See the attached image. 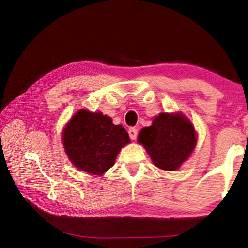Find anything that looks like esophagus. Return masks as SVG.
<instances>
[{"label":"esophagus","instance_id":"obj_1","mask_svg":"<svg viewBox=\"0 0 248 248\" xmlns=\"http://www.w3.org/2000/svg\"><path fill=\"white\" fill-rule=\"evenodd\" d=\"M128 132H129L130 139L132 140H134L136 138H138V129H135V128H130V129L128 130Z\"/></svg>","mask_w":248,"mask_h":248}]
</instances>
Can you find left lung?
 I'll list each match as a JSON object with an SVG mask.
<instances>
[{
  "mask_svg": "<svg viewBox=\"0 0 248 248\" xmlns=\"http://www.w3.org/2000/svg\"><path fill=\"white\" fill-rule=\"evenodd\" d=\"M143 144L152 162L161 170H176L192 154L196 133L192 124L182 115L162 113L152 125L140 131Z\"/></svg>",
  "mask_w": 248,
  "mask_h": 248,
  "instance_id": "left-lung-1",
  "label": "left lung"
}]
</instances>
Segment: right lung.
Wrapping results in <instances>:
<instances>
[{
	"instance_id": "obj_1",
	"label": "right lung",
	"mask_w": 248,
	"mask_h": 248,
	"mask_svg": "<svg viewBox=\"0 0 248 248\" xmlns=\"http://www.w3.org/2000/svg\"><path fill=\"white\" fill-rule=\"evenodd\" d=\"M62 141L73 165L92 175H102L114 165L130 138L124 128L113 124L107 115L81 109L68 124Z\"/></svg>"
}]
</instances>
